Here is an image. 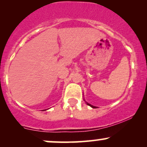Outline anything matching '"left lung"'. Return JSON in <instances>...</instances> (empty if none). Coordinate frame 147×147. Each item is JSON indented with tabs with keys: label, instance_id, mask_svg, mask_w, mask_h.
I'll use <instances>...</instances> for the list:
<instances>
[{
	"label": "left lung",
	"instance_id": "obj_1",
	"mask_svg": "<svg viewBox=\"0 0 147 147\" xmlns=\"http://www.w3.org/2000/svg\"><path fill=\"white\" fill-rule=\"evenodd\" d=\"M87 104H88V105H89V106H91V107H92V108H93V109H95V108H96L95 106H92V105H90V104H88V103H87Z\"/></svg>",
	"mask_w": 147,
	"mask_h": 147
}]
</instances>
